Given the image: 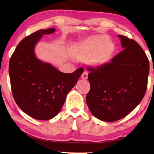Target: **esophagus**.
<instances>
[{"mask_svg": "<svg viewBox=\"0 0 154 154\" xmlns=\"http://www.w3.org/2000/svg\"><path fill=\"white\" fill-rule=\"evenodd\" d=\"M82 78L84 79H87L88 78V72H84L82 75Z\"/></svg>", "mask_w": 154, "mask_h": 154, "instance_id": "obj_1", "label": "esophagus"}]
</instances>
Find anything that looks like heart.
<instances>
[{"label": "heart", "mask_w": 154, "mask_h": 154, "mask_svg": "<svg viewBox=\"0 0 154 154\" xmlns=\"http://www.w3.org/2000/svg\"><path fill=\"white\" fill-rule=\"evenodd\" d=\"M116 50L112 41L106 36H95L76 43L72 46V52L77 58L87 59L95 67L104 66L110 62Z\"/></svg>", "instance_id": "1"}]
</instances>
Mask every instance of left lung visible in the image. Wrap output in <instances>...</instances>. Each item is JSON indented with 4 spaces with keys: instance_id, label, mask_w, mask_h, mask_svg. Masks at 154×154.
I'll return each mask as SVG.
<instances>
[{
    "instance_id": "1",
    "label": "left lung",
    "mask_w": 154,
    "mask_h": 154,
    "mask_svg": "<svg viewBox=\"0 0 154 154\" xmlns=\"http://www.w3.org/2000/svg\"><path fill=\"white\" fill-rule=\"evenodd\" d=\"M121 52L97 69L88 68L90 91L86 100L91 114L104 122H115L132 112L144 98L149 62L141 47L118 35Z\"/></svg>"
}]
</instances>
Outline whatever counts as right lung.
<instances>
[{
    "instance_id": "1",
    "label": "right lung",
    "mask_w": 154,
    "mask_h": 154,
    "mask_svg": "<svg viewBox=\"0 0 154 154\" xmlns=\"http://www.w3.org/2000/svg\"><path fill=\"white\" fill-rule=\"evenodd\" d=\"M54 32L55 28L40 29L26 36L16 47L9 63L16 103L26 114L39 120H50L58 114L67 94L84 72L79 68L72 73H63L36 57V44L45 34Z\"/></svg>"
}]
</instances>
